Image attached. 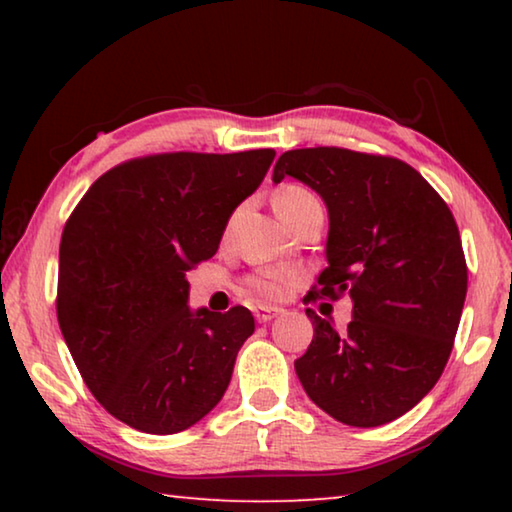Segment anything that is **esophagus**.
<instances>
[{
	"label": "esophagus",
	"mask_w": 512,
	"mask_h": 512,
	"mask_svg": "<svg viewBox=\"0 0 512 512\" xmlns=\"http://www.w3.org/2000/svg\"><path fill=\"white\" fill-rule=\"evenodd\" d=\"M280 314H282V309H277V307H255L257 323H271V320Z\"/></svg>",
	"instance_id": "obj_1"
}]
</instances>
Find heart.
Wrapping results in <instances>:
<instances>
[{
	"label": "heart",
	"mask_w": 512,
	"mask_h": 512,
	"mask_svg": "<svg viewBox=\"0 0 512 512\" xmlns=\"http://www.w3.org/2000/svg\"><path fill=\"white\" fill-rule=\"evenodd\" d=\"M311 205H318L316 196L298 185H287L275 196V210L287 225ZM293 280H296V275L287 271V268H266V271L248 277L246 289L262 302H277L287 296Z\"/></svg>",
	"instance_id": "obj_1"
}]
</instances>
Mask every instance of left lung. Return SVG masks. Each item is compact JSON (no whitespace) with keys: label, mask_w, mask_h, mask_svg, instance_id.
<instances>
[{"label":"left lung","mask_w":512,"mask_h":512,"mask_svg":"<svg viewBox=\"0 0 512 512\" xmlns=\"http://www.w3.org/2000/svg\"><path fill=\"white\" fill-rule=\"evenodd\" d=\"M296 178L323 198L327 268L307 298L348 293L336 332L307 309L314 339L293 363L309 400L350 427L411 411L443 375L467 293V266L447 203L402 160L336 146L280 155L273 183Z\"/></svg>","instance_id":"8db88e82"}]
</instances>
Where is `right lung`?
I'll return each instance as SVG.
<instances>
[{"label": "right lung", "instance_id": "1", "mask_svg": "<svg viewBox=\"0 0 512 512\" xmlns=\"http://www.w3.org/2000/svg\"><path fill=\"white\" fill-rule=\"evenodd\" d=\"M273 149L162 153L119 164L65 223L58 325L97 402L144 433L185 431L221 402L255 332L246 307H189L185 273L210 259Z\"/></svg>", "mask_w": 512, "mask_h": 512}]
</instances>
